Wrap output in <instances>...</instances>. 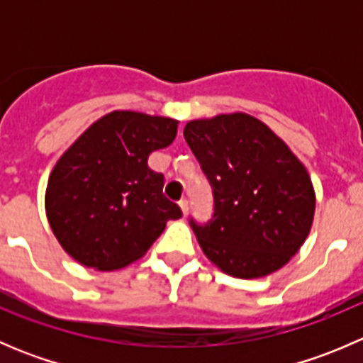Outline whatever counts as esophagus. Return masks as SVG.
<instances>
[{
    "instance_id": "esophagus-1",
    "label": "esophagus",
    "mask_w": 363,
    "mask_h": 363,
    "mask_svg": "<svg viewBox=\"0 0 363 363\" xmlns=\"http://www.w3.org/2000/svg\"><path fill=\"white\" fill-rule=\"evenodd\" d=\"M179 205H181V211H182V216H188V212H189V203H188V200L186 199H182L181 202H179Z\"/></svg>"
}]
</instances>
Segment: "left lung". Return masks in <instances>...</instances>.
Here are the masks:
<instances>
[{
  "mask_svg": "<svg viewBox=\"0 0 363 363\" xmlns=\"http://www.w3.org/2000/svg\"><path fill=\"white\" fill-rule=\"evenodd\" d=\"M184 138L214 196L205 225L189 219L205 256L242 279L286 265L309 235L316 207L300 160L265 123L242 112L189 121Z\"/></svg>",
  "mask_w": 363,
  "mask_h": 363,
  "instance_id": "obj_1",
  "label": "left lung"
}]
</instances>
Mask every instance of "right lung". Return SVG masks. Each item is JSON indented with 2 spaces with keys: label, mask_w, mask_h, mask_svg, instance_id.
I'll use <instances>...</instances> for the list:
<instances>
[{
  "label": "right lung",
  "mask_w": 363,
  "mask_h": 363,
  "mask_svg": "<svg viewBox=\"0 0 363 363\" xmlns=\"http://www.w3.org/2000/svg\"><path fill=\"white\" fill-rule=\"evenodd\" d=\"M179 121L113 111L91 124L54 167L45 212L72 258L116 270L142 258L181 207L163 195V174L147 158L177 135Z\"/></svg>",
  "instance_id": "right-lung-1"
}]
</instances>
